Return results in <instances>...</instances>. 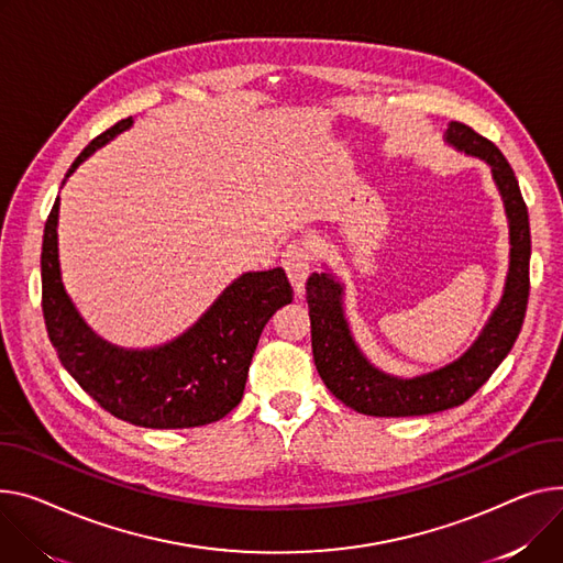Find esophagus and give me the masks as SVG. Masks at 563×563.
Instances as JSON below:
<instances>
[{
	"label": "esophagus",
	"mask_w": 563,
	"mask_h": 563,
	"mask_svg": "<svg viewBox=\"0 0 563 563\" xmlns=\"http://www.w3.org/2000/svg\"><path fill=\"white\" fill-rule=\"evenodd\" d=\"M312 257H314V246L306 240H296L291 244H287V249L283 251V267L296 289V294L301 296L306 291V280L310 276V267H312Z\"/></svg>",
	"instance_id": "esophagus-1"
}]
</instances>
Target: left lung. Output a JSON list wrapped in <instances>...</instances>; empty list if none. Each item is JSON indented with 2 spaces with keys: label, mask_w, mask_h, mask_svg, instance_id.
Returning <instances> with one entry per match:
<instances>
[{
  "label": "left lung",
  "mask_w": 563,
  "mask_h": 563,
  "mask_svg": "<svg viewBox=\"0 0 563 563\" xmlns=\"http://www.w3.org/2000/svg\"><path fill=\"white\" fill-rule=\"evenodd\" d=\"M443 140L457 152L492 167L509 221V272L500 303L477 340L455 362L398 378L373 366L355 344L344 314V285L332 274L308 278L314 364L325 387L346 407L368 417H423L466 402L511 351L528 310L530 296V219L518 180L500 148L462 122H451Z\"/></svg>",
  "instance_id": "8db88e82"
}]
</instances>
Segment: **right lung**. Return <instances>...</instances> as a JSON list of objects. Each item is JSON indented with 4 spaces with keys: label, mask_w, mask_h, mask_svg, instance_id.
Returning <instances> with one entry per match:
<instances>
[{
    "label": "right lung",
    "mask_w": 563,
    "mask_h": 563,
    "mask_svg": "<svg viewBox=\"0 0 563 563\" xmlns=\"http://www.w3.org/2000/svg\"><path fill=\"white\" fill-rule=\"evenodd\" d=\"M122 120L97 135L65 178L99 146L126 131ZM58 199L43 238V314L60 364L106 411L140 428L176 430L214 423L244 396L249 366L262 330L294 291L280 267L249 272L169 344L129 351L110 344L81 319L60 280Z\"/></svg>",
    "instance_id": "1"
}]
</instances>
